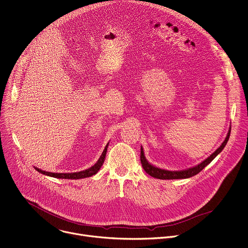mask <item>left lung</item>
Returning a JSON list of instances; mask_svg holds the SVG:
<instances>
[{
	"label": "left lung",
	"instance_id": "1",
	"mask_svg": "<svg viewBox=\"0 0 248 248\" xmlns=\"http://www.w3.org/2000/svg\"><path fill=\"white\" fill-rule=\"evenodd\" d=\"M230 136H231V129L229 130V133L228 136L226 138V140H224V141L221 143V145L212 154L210 155V157H208V158L206 160L202 161V163H200L199 165L195 166V167H192V168H189L187 170H183V171H168V170H164V169H160V168H157L151 164H149L146 159H145V156H144V153H143V149L141 147V150H140V161H141V165L144 169V171L154 177V178H157V179H162V180H170V179H185V178H190L192 176H195L197 175L198 173H200L202 169H204L209 163H211L215 157L224 148V146H226V144L228 143V140L230 139Z\"/></svg>",
	"mask_w": 248,
	"mask_h": 248
}]
</instances>
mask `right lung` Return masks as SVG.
Returning <instances> with one entry per match:
<instances>
[{
  "mask_svg": "<svg viewBox=\"0 0 248 248\" xmlns=\"http://www.w3.org/2000/svg\"><path fill=\"white\" fill-rule=\"evenodd\" d=\"M108 145H106V148L104 149L101 157L99 158V160L97 161V163L95 165H93L92 167H90L87 170L84 171H80V172H75V173H51V172H46V171H42L39 168L35 167V170L38 171L41 174L47 175L50 177H54V178H59V179H82V178H87V177H91L93 175H95L101 168V166L103 165L104 161H105V157H106V153H107V149H108Z\"/></svg>",
  "mask_w": 248,
  "mask_h": 248,
  "instance_id": "1",
  "label": "right lung"
}]
</instances>
